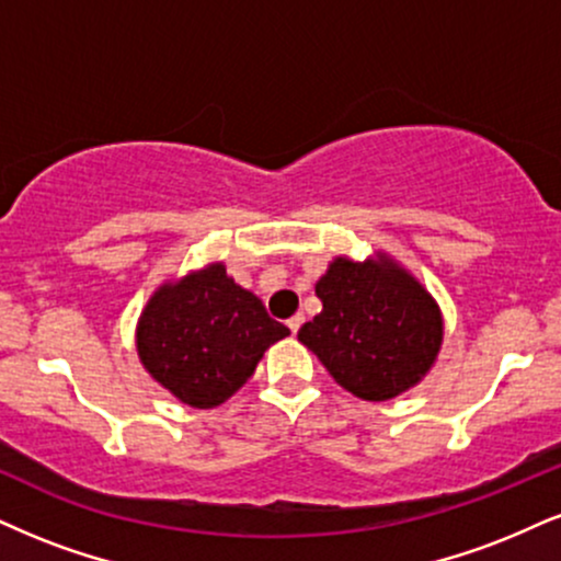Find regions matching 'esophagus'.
I'll return each instance as SVG.
<instances>
[{
  "label": "esophagus",
  "instance_id": "34e87169",
  "mask_svg": "<svg viewBox=\"0 0 561 561\" xmlns=\"http://www.w3.org/2000/svg\"><path fill=\"white\" fill-rule=\"evenodd\" d=\"M301 322H304V314H294V317H291V320H288L286 324H288V330H291V333L296 335V333H299Z\"/></svg>",
  "mask_w": 561,
  "mask_h": 561
}]
</instances>
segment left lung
I'll use <instances>...</instances> for the list:
<instances>
[{
  "label": "left lung",
  "instance_id": "obj_1",
  "mask_svg": "<svg viewBox=\"0 0 561 561\" xmlns=\"http://www.w3.org/2000/svg\"><path fill=\"white\" fill-rule=\"evenodd\" d=\"M322 312L299 341L351 396L398 398L437 362L445 320L439 304L387 252L356 262L335 257L314 286Z\"/></svg>",
  "mask_w": 561,
  "mask_h": 561
}]
</instances>
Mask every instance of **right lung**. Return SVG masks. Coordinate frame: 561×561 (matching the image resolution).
I'll use <instances>...</instances> for the list:
<instances>
[{
  "mask_svg": "<svg viewBox=\"0 0 561 561\" xmlns=\"http://www.w3.org/2000/svg\"><path fill=\"white\" fill-rule=\"evenodd\" d=\"M291 335L224 262L156 288L137 320V356L150 377L190 408H216L244 387L273 343Z\"/></svg>",
  "mask_w": 561,
  "mask_h": 561,
  "instance_id": "1",
  "label": "right lung"
}]
</instances>
